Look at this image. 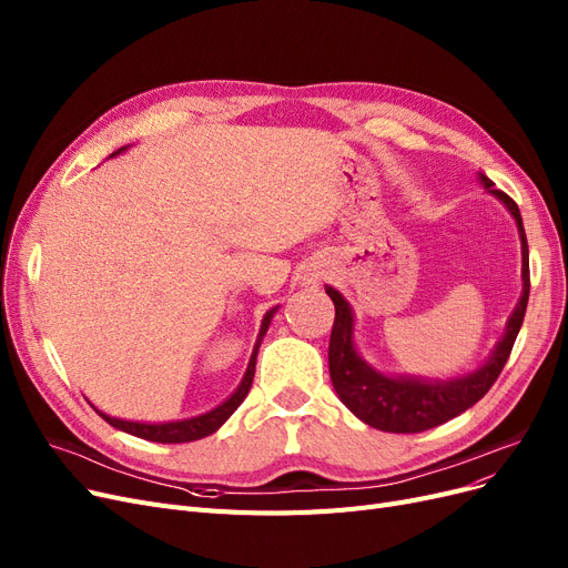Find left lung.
<instances>
[{
  "label": "left lung",
  "instance_id": "obj_1",
  "mask_svg": "<svg viewBox=\"0 0 568 568\" xmlns=\"http://www.w3.org/2000/svg\"><path fill=\"white\" fill-rule=\"evenodd\" d=\"M481 182L496 194L503 203L508 205L513 217L519 226L521 239V281H524V295L508 321L506 337L500 339L494 355L485 367L464 376V379L454 382H416V379H390L379 372H374L361 355L355 353L351 332H353V316L351 308L334 287H325L334 304V325L329 334V379L334 390L342 397V403L365 422L367 426L386 433H424L439 424L449 422L460 412L470 409L477 400L487 395V390L498 379V374L506 367L519 327L524 323V313L529 304V243L524 234V224L517 203L500 189H494V182L481 175Z\"/></svg>",
  "mask_w": 568,
  "mask_h": 568
}]
</instances>
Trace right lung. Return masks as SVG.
Listing matches in <instances>:
<instances>
[{
  "mask_svg": "<svg viewBox=\"0 0 568 568\" xmlns=\"http://www.w3.org/2000/svg\"><path fill=\"white\" fill-rule=\"evenodd\" d=\"M125 146H121V150H116L114 154L123 152ZM112 154V156H114ZM271 316L273 311L266 313V318L262 323V329H260V337H264V332L271 323ZM255 363H257V346L255 351H252V358H250V365H247V372L243 376V382L239 386V390L229 397L226 403H222L220 407H215L213 412H207L203 416H196V418H186V422H171V424H135V422H121V418H112L108 414L98 412L104 422H108L110 426L123 430V433H131L135 437H142V439H150V443H163V445H175V443H192V439H201L210 433H215L226 418L234 414L239 409V405L245 400V395L252 386V379H255Z\"/></svg>",
  "mask_w": 568,
  "mask_h": 568,
  "instance_id": "add662e5",
  "label": "right lung"
}]
</instances>
